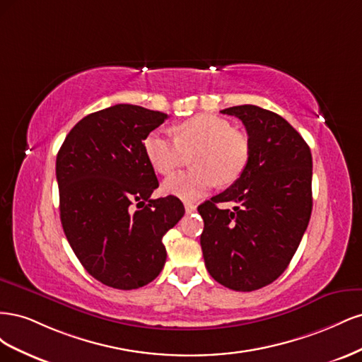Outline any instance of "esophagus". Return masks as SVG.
<instances>
[{"mask_svg": "<svg viewBox=\"0 0 362 362\" xmlns=\"http://www.w3.org/2000/svg\"><path fill=\"white\" fill-rule=\"evenodd\" d=\"M184 208H185V211H187V213L196 211V205L192 204V202H184Z\"/></svg>", "mask_w": 362, "mask_h": 362, "instance_id": "1", "label": "esophagus"}]
</instances>
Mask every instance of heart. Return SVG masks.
Instances as JSON below:
<instances>
[{
	"label": "heart",
	"mask_w": 362,
	"mask_h": 362,
	"mask_svg": "<svg viewBox=\"0 0 362 362\" xmlns=\"http://www.w3.org/2000/svg\"><path fill=\"white\" fill-rule=\"evenodd\" d=\"M149 164L161 175L177 170L184 154H194L189 172L177 173L163 182V190L185 201L198 199L217 182H235L250 160L249 137L233 127L229 120L214 115H198L184 120L175 129V137L163 129H154L144 140Z\"/></svg>",
	"instance_id": "heart-1"
}]
</instances>
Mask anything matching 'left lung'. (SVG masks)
Listing matches in <instances>:
<instances>
[{
	"instance_id": "left-lung-1",
	"label": "left lung",
	"mask_w": 362,
	"mask_h": 362,
	"mask_svg": "<svg viewBox=\"0 0 362 362\" xmlns=\"http://www.w3.org/2000/svg\"><path fill=\"white\" fill-rule=\"evenodd\" d=\"M223 115L242 120L250 141L247 169L231 187L198 206L208 273L235 291L269 286L287 269L313 210L310 146L286 119L257 105ZM233 202V211H221Z\"/></svg>"
}]
</instances>
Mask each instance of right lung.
<instances>
[{"label":"right lung","instance_id":"1","mask_svg":"<svg viewBox=\"0 0 362 362\" xmlns=\"http://www.w3.org/2000/svg\"><path fill=\"white\" fill-rule=\"evenodd\" d=\"M166 113L116 104L83 117L64 139L56 175L64 235L83 267L104 286L134 290L166 262L163 235L180 222L177 196L158 187L144 140Z\"/></svg>","mask_w":362,"mask_h":362}]
</instances>
